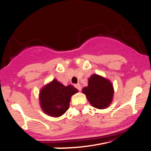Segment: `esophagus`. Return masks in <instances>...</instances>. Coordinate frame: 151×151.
Masks as SVG:
<instances>
[{
	"label": "esophagus",
	"mask_w": 151,
	"mask_h": 151,
	"mask_svg": "<svg viewBox=\"0 0 151 151\" xmlns=\"http://www.w3.org/2000/svg\"><path fill=\"white\" fill-rule=\"evenodd\" d=\"M75 87L77 88L78 90L79 91H80L81 90V85L79 84V83H77V84H75Z\"/></svg>",
	"instance_id": "obj_1"
}]
</instances>
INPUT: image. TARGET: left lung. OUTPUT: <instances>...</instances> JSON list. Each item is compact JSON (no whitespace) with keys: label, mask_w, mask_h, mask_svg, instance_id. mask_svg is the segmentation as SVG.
Returning a JSON list of instances; mask_svg holds the SVG:
<instances>
[{"label":"left lung","mask_w":151,"mask_h":151,"mask_svg":"<svg viewBox=\"0 0 151 151\" xmlns=\"http://www.w3.org/2000/svg\"><path fill=\"white\" fill-rule=\"evenodd\" d=\"M82 92L86 94L92 106L98 109H105L112 103L114 89L108 79L98 74H93L88 79V86L83 88Z\"/></svg>","instance_id":"obj_1"}]
</instances>
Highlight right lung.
<instances>
[{
    "mask_svg": "<svg viewBox=\"0 0 151 151\" xmlns=\"http://www.w3.org/2000/svg\"><path fill=\"white\" fill-rule=\"evenodd\" d=\"M77 92L72 85L65 86L57 79H53L40 91L41 108L49 116L60 117L68 110L71 97Z\"/></svg>",
    "mask_w": 151,
    "mask_h": 151,
    "instance_id": "right-lung-1",
    "label": "right lung"
}]
</instances>
